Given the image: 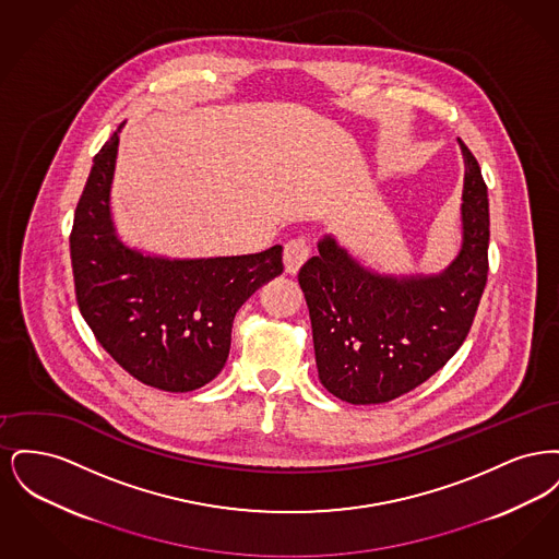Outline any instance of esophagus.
I'll use <instances>...</instances> for the list:
<instances>
[{
	"instance_id": "34e87169",
	"label": "esophagus",
	"mask_w": 559,
	"mask_h": 559,
	"mask_svg": "<svg viewBox=\"0 0 559 559\" xmlns=\"http://www.w3.org/2000/svg\"><path fill=\"white\" fill-rule=\"evenodd\" d=\"M310 255V245L306 239H293L285 245L283 251V264H285V272L287 274H297L299 267L306 264Z\"/></svg>"
}]
</instances>
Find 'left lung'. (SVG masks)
<instances>
[{"instance_id":"obj_1","label":"left lung","mask_w":559,"mask_h":559,"mask_svg":"<svg viewBox=\"0 0 559 559\" xmlns=\"http://www.w3.org/2000/svg\"><path fill=\"white\" fill-rule=\"evenodd\" d=\"M463 163L461 247L440 272L365 266L333 235L299 270L320 383L349 404H381L440 371L465 342L488 276V188L456 138Z\"/></svg>"}]
</instances>
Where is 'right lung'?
<instances>
[{
	"mask_svg": "<svg viewBox=\"0 0 559 559\" xmlns=\"http://www.w3.org/2000/svg\"><path fill=\"white\" fill-rule=\"evenodd\" d=\"M121 128L94 157L73 222L81 317L138 381L192 392L224 369L235 314L283 272V247L233 258H167L128 245L110 212Z\"/></svg>",
	"mask_w": 559,
	"mask_h": 559,
	"instance_id": "add662e5",
	"label": "right lung"
}]
</instances>
